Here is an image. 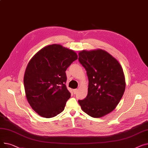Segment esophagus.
Returning <instances> with one entry per match:
<instances>
[{"mask_svg":"<svg viewBox=\"0 0 148 148\" xmlns=\"http://www.w3.org/2000/svg\"><path fill=\"white\" fill-rule=\"evenodd\" d=\"M79 91V89H74L73 90V92H74V94H76V93H77V92Z\"/></svg>","mask_w":148,"mask_h":148,"instance_id":"1","label":"esophagus"}]
</instances>
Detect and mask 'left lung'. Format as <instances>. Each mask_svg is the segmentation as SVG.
<instances>
[{
	"instance_id": "obj_1",
	"label": "left lung",
	"mask_w": 148,
	"mask_h": 148,
	"mask_svg": "<svg viewBox=\"0 0 148 148\" xmlns=\"http://www.w3.org/2000/svg\"><path fill=\"white\" fill-rule=\"evenodd\" d=\"M79 60L87 71V97L79 100L82 110L93 118L110 113L120 102L125 89V78L118 60L102 49L82 50Z\"/></svg>"
}]
</instances>
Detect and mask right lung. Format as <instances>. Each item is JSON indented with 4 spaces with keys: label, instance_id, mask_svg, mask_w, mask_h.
Wrapping results in <instances>:
<instances>
[{
    "label": "right lung",
    "instance_id": "right-lung-1",
    "mask_svg": "<svg viewBox=\"0 0 148 148\" xmlns=\"http://www.w3.org/2000/svg\"><path fill=\"white\" fill-rule=\"evenodd\" d=\"M77 58L73 50L54 44L42 48L28 62L23 79L25 94L40 116L50 118L64 111L71 97L65 71Z\"/></svg>",
    "mask_w": 148,
    "mask_h": 148
}]
</instances>
